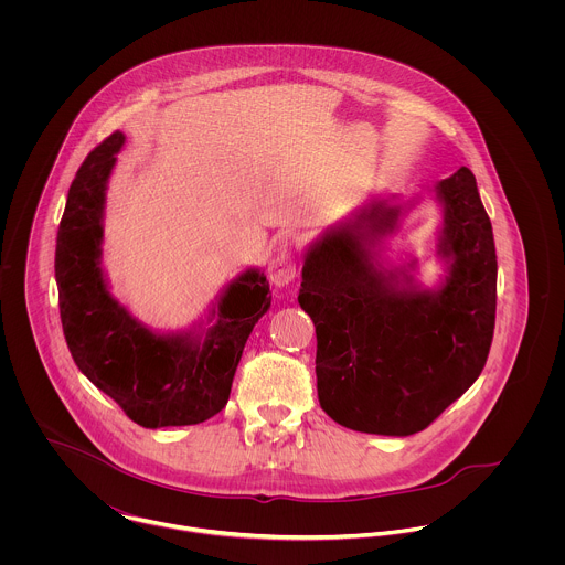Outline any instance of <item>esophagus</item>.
Listing matches in <instances>:
<instances>
[{
  "label": "esophagus",
  "instance_id": "esophagus-1",
  "mask_svg": "<svg viewBox=\"0 0 565 565\" xmlns=\"http://www.w3.org/2000/svg\"><path fill=\"white\" fill-rule=\"evenodd\" d=\"M269 271V280L274 287H289L296 276H298V269H296V258L291 256V252H280L267 267Z\"/></svg>",
  "mask_w": 565,
  "mask_h": 565
}]
</instances>
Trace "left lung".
I'll list each match as a JSON object with an SVG mask.
<instances>
[{
    "mask_svg": "<svg viewBox=\"0 0 565 565\" xmlns=\"http://www.w3.org/2000/svg\"><path fill=\"white\" fill-rule=\"evenodd\" d=\"M441 209L426 287L417 258L390 260L419 193H370L305 252L298 302L318 334V396L341 426L406 437L424 430L481 376L495 322V245L477 178L461 167L428 189Z\"/></svg>",
    "mask_w": 565,
    "mask_h": 565,
    "instance_id": "left-lung-1",
    "label": "left lung"
}]
</instances>
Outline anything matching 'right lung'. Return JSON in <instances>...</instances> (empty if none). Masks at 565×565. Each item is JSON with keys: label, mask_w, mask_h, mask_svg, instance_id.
<instances>
[{"label": "right lung", "mask_w": 565, "mask_h": 565, "mask_svg": "<svg viewBox=\"0 0 565 565\" xmlns=\"http://www.w3.org/2000/svg\"><path fill=\"white\" fill-rule=\"evenodd\" d=\"M124 132L82 162L56 239L63 332L82 374L143 428L200 424L231 396L245 341L271 307L263 269L247 267L184 330H154L135 318L102 267L106 189Z\"/></svg>", "instance_id": "obj_1"}]
</instances>
